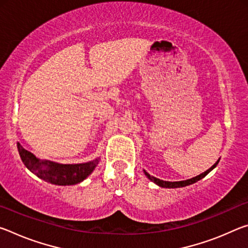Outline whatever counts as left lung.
Listing matches in <instances>:
<instances>
[{"label":"left lung","instance_id":"obj_1","mask_svg":"<svg viewBox=\"0 0 248 248\" xmlns=\"http://www.w3.org/2000/svg\"><path fill=\"white\" fill-rule=\"evenodd\" d=\"M219 161H220V159H217V162L216 163V164L210 167V169H209L208 170H205L204 173L200 174V175H198V176H196V177H194V178H190V179H187V180H182V182H165V180H161V179H158V178L153 177V176L149 175L148 173H146V171H145V175L148 176L149 179H151V180H152V182H154L155 184L158 185L159 187H164V188H179V187H185V186H188V185L195 184L196 182H198V180H200L201 178H203L204 176H207V175L210 173V171H211L213 169H215L217 163H219Z\"/></svg>","mask_w":248,"mask_h":248}]
</instances>
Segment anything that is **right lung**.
I'll return each instance as SVG.
<instances>
[{
  "mask_svg": "<svg viewBox=\"0 0 248 248\" xmlns=\"http://www.w3.org/2000/svg\"><path fill=\"white\" fill-rule=\"evenodd\" d=\"M17 148L20 158L29 170L46 182L61 186L81 183L94 170L98 163V159H95L82 164H58L49 161H40L19 143H17Z\"/></svg>",
  "mask_w": 248,
  "mask_h": 248,
  "instance_id": "obj_1",
  "label": "right lung"
}]
</instances>
